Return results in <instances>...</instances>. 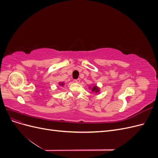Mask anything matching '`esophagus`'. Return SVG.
<instances>
[{
	"instance_id": "obj_1",
	"label": "esophagus",
	"mask_w": 158,
	"mask_h": 158,
	"mask_svg": "<svg viewBox=\"0 0 158 158\" xmlns=\"http://www.w3.org/2000/svg\"><path fill=\"white\" fill-rule=\"evenodd\" d=\"M80 78H78V79H76V80H74V82H76V83H79V82H80Z\"/></svg>"
}]
</instances>
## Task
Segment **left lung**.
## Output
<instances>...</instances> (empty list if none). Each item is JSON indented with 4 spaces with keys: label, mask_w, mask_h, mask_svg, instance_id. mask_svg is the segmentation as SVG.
<instances>
[{
    "label": "left lung",
    "mask_w": 158,
    "mask_h": 158,
    "mask_svg": "<svg viewBox=\"0 0 158 158\" xmlns=\"http://www.w3.org/2000/svg\"><path fill=\"white\" fill-rule=\"evenodd\" d=\"M92 92H95V93H97V92H99V88H98L97 86H94V87L92 88Z\"/></svg>",
    "instance_id": "1"
}]
</instances>
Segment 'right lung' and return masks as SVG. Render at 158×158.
Returning a JSON list of instances; mask_svg holds the SVG:
<instances>
[{"label": "right lung", "instance_id": "add662e5", "mask_svg": "<svg viewBox=\"0 0 158 158\" xmlns=\"http://www.w3.org/2000/svg\"><path fill=\"white\" fill-rule=\"evenodd\" d=\"M63 83H60V85H63Z\"/></svg>", "mask_w": 158, "mask_h": 158}]
</instances>
